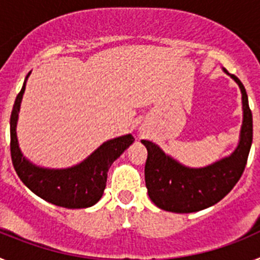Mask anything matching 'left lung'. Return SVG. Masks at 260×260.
Listing matches in <instances>:
<instances>
[{
    "label": "left lung",
    "mask_w": 260,
    "mask_h": 260,
    "mask_svg": "<svg viewBox=\"0 0 260 260\" xmlns=\"http://www.w3.org/2000/svg\"><path fill=\"white\" fill-rule=\"evenodd\" d=\"M224 73L240 86L243 121L240 142L231 156L204 168H189L165 155L150 141H142L148 151L144 176L151 201L164 211L190 213L208 208L221 201L242 176L252 143V114L246 89L236 75Z\"/></svg>",
    "instance_id": "1"
}]
</instances>
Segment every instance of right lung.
<instances>
[{
  "label": "right lung",
  "mask_w": 260,
  "mask_h": 260,
  "mask_svg": "<svg viewBox=\"0 0 260 260\" xmlns=\"http://www.w3.org/2000/svg\"><path fill=\"white\" fill-rule=\"evenodd\" d=\"M26 80L14 103L10 117V152L14 169L22 182L38 197L65 208H87L103 197L108 171L116 158L135 141L132 134L105 142L80 164L66 169H48L32 164L18 144L17 121Z\"/></svg>",
  "instance_id": "right-lung-1"
}]
</instances>
